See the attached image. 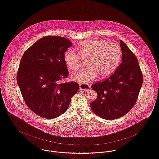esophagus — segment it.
<instances>
[{"instance_id": "34e87169", "label": "esophagus", "mask_w": 159, "mask_h": 159, "mask_svg": "<svg viewBox=\"0 0 159 159\" xmlns=\"http://www.w3.org/2000/svg\"><path fill=\"white\" fill-rule=\"evenodd\" d=\"M90 89V86L88 84H80V90L84 92L89 91Z\"/></svg>"}]
</instances>
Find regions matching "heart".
I'll use <instances>...</instances> for the list:
<instances>
[{
  "mask_svg": "<svg viewBox=\"0 0 159 159\" xmlns=\"http://www.w3.org/2000/svg\"><path fill=\"white\" fill-rule=\"evenodd\" d=\"M79 53L69 50L64 55V60L67 67L71 70L79 68L80 60L88 59V67L71 75L73 81L86 83L95 79L97 75L104 78L111 75L118 66L121 61L122 50L116 43H109L104 39H92L80 43Z\"/></svg>",
  "mask_w": 159,
  "mask_h": 159,
  "instance_id": "1",
  "label": "heart"
}]
</instances>
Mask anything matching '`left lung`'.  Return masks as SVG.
Instances as JSON below:
<instances>
[{
    "mask_svg": "<svg viewBox=\"0 0 159 159\" xmlns=\"http://www.w3.org/2000/svg\"><path fill=\"white\" fill-rule=\"evenodd\" d=\"M122 62L113 74L91 88L98 97L90 103L92 111L100 118L112 120L127 114L137 101L143 75L137 57L120 40Z\"/></svg>",
    "mask_w": 159,
    "mask_h": 159,
    "instance_id": "left-lung-1",
    "label": "left lung"
}]
</instances>
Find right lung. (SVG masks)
Listing matches in <instances>:
<instances>
[{"instance_id":"add662e5","label":"right lung","mask_w":159,"mask_h":159,"mask_svg":"<svg viewBox=\"0 0 159 159\" xmlns=\"http://www.w3.org/2000/svg\"><path fill=\"white\" fill-rule=\"evenodd\" d=\"M71 45L67 38L45 37L26 50L21 58L17 83L22 95L28 108L44 118L64 113L79 89L74 82L58 83L69 75L64 55Z\"/></svg>"}]
</instances>
